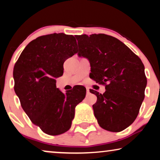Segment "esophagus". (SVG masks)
I'll return each mask as SVG.
<instances>
[{"label": "esophagus", "mask_w": 160, "mask_h": 160, "mask_svg": "<svg viewBox=\"0 0 160 160\" xmlns=\"http://www.w3.org/2000/svg\"><path fill=\"white\" fill-rule=\"evenodd\" d=\"M89 93H90V92H89V89L88 88H87V95H89Z\"/></svg>", "instance_id": "34e87169"}]
</instances>
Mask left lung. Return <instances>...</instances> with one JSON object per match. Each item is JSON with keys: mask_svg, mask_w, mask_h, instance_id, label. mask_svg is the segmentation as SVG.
<instances>
[{"mask_svg": "<svg viewBox=\"0 0 160 160\" xmlns=\"http://www.w3.org/2000/svg\"><path fill=\"white\" fill-rule=\"evenodd\" d=\"M78 57L89 60L91 78L106 85L92 106L98 124L104 130L120 132L136 119L147 80L144 65L130 48L114 37L106 34L76 36Z\"/></svg>", "mask_w": 160, "mask_h": 160, "instance_id": "8db88e82", "label": "left lung"}]
</instances>
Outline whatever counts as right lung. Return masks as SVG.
<instances>
[{"mask_svg": "<svg viewBox=\"0 0 160 160\" xmlns=\"http://www.w3.org/2000/svg\"><path fill=\"white\" fill-rule=\"evenodd\" d=\"M76 53L73 36L52 33L30 41L14 65V91L22 108L46 134L58 135L71 128L77 105L86 89L76 87L63 93L56 87L63 63Z\"/></svg>", "mask_w": 160, "mask_h": 160, "instance_id": "add662e5", "label": "right lung"}]
</instances>
